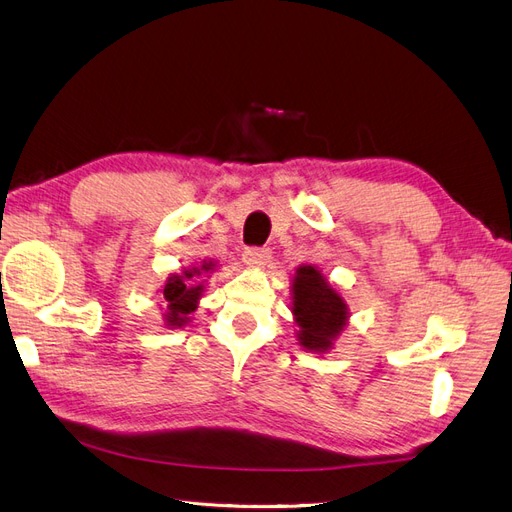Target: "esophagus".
Returning <instances> with one entry per match:
<instances>
[{"label": "esophagus", "instance_id": "esophagus-1", "mask_svg": "<svg viewBox=\"0 0 512 512\" xmlns=\"http://www.w3.org/2000/svg\"><path fill=\"white\" fill-rule=\"evenodd\" d=\"M269 260H271V252L267 247H247L243 254V262L250 269H265Z\"/></svg>", "mask_w": 512, "mask_h": 512}]
</instances>
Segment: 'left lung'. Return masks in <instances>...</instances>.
Masks as SVG:
<instances>
[{"instance_id":"left-lung-1","label":"left lung","mask_w":512,"mask_h":512,"mask_svg":"<svg viewBox=\"0 0 512 512\" xmlns=\"http://www.w3.org/2000/svg\"><path fill=\"white\" fill-rule=\"evenodd\" d=\"M290 292L299 346L309 352H329L348 324V303L314 265L297 269Z\"/></svg>"}]
</instances>
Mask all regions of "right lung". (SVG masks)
Returning <instances> with one entry per match:
<instances>
[{
    "label": "right lung",
    "mask_w": 512,
    "mask_h": 512,
    "mask_svg": "<svg viewBox=\"0 0 512 512\" xmlns=\"http://www.w3.org/2000/svg\"><path fill=\"white\" fill-rule=\"evenodd\" d=\"M215 269L213 260H203L200 267L183 269L181 273H173L166 280L162 294L166 301L164 312V324L166 329H181L185 324H190V314L198 307L200 297L205 292L203 275L211 273Z\"/></svg>",
    "instance_id": "obj_1"
}]
</instances>
